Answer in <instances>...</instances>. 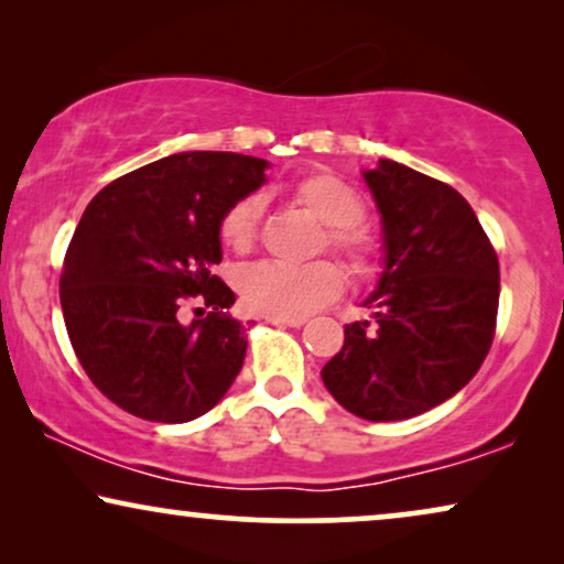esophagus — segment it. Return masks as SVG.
Instances as JSON below:
<instances>
[{
  "label": "esophagus",
  "mask_w": 564,
  "mask_h": 564,
  "mask_svg": "<svg viewBox=\"0 0 564 564\" xmlns=\"http://www.w3.org/2000/svg\"><path fill=\"white\" fill-rule=\"evenodd\" d=\"M269 323H274V326H288V328H300L305 323V318H276V315H267Z\"/></svg>",
  "instance_id": "esophagus-1"
}]
</instances>
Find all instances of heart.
<instances>
[{
	"instance_id": "obj_1",
	"label": "heart",
	"mask_w": 564,
	"mask_h": 564,
	"mask_svg": "<svg viewBox=\"0 0 564 564\" xmlns=\"http://www.w3.org/2000/svg\"><path fill=\"white\" fill-rule=\"evenodd\" d=\"M297 197L321 223H326L330 249L344 253L351 269H365L372 257V241L357 228L361 220V199L344 180L334 174H315L300 182ZM261 195H249L228 207L220 220L223 243L234 251H249L257 241L261 218ZM344 288L341 269L330 261L292 264V261H257L241 274L243 303L261 315L303 318L315 307L328 303Z\"/></svg>"
}]
</instances>
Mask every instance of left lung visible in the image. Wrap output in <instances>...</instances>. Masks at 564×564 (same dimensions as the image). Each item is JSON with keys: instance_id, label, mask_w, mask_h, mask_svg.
<instances>
[{"instance_id": "left-lung-1", "label": "left lung", "mask_w": 564, "mask_h": 564, "mask_svg": "<svg viewBox=\"0 0 564 564\" xmlns=\"http://www.w3.org/2000/svg\"><path fill=\"white\" fill-rule=\"evenodd\" d=\"M361 176L382 220V272L361 300L372 321L344 328L321 377L359 419L403 421L457 395L488 357L498 257L449 184L392 159Z\"/></svg>"}]
</instances>
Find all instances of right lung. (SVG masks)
Wrapping results in <instances>:
<instances>
[{
	"mask_svg": "<svg viewBox=\"0 0 564 564\" xmlns=\"http://www.w3.org/2000/svg\"><path fill=\"white\" fill-rule=\"evenodd\" d=\"M269 161L184 151L107 184L68 243L61 307L89 380L145 421L184 423L220 403L246 357L220 264V220L267 182ZM189 296L205 319L182 324Z\"/></svg>",
	"mask_w": 564,
	"mask_h": 564,
	"instance_id": "add662e5",
	"label": "right lung"
}]
</instances>
